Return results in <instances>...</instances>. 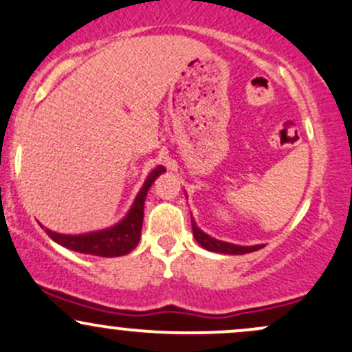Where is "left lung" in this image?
<instances>
[{"instance_id":"8db88e82","label":"left lung","mask_w":352,"mask_h":352,"mask_svg":"<svg viewBox=\"0 0 352 352\" xmlns=\"http://www.w3.org/2000/svg\"><path fill=\"white\" fill-rule=\"evenodd\" d=\"M192 230H194V237L195 241L199 242L204 249L210 250V252H219V254H229V256H241V254H249V252H256V250L262 249L264 244L258 245H237V244H230V242H223L219 241V239H214L212 235H208L204 232L202 229H199V226L195 223L194 217H192Z\"/></svg>"}]
</instances>
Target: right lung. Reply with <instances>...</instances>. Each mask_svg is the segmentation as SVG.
I'll return each mask as SVG.
<instances>
[{
  "mask_svg": "<svg viewBox=\"0 0 352 352\" xmlns=\"http://www.w3.org/2000/svg\"><path fill=\"white\" fill-rule=\"evenodd\" d=\"M165 172V167L158 165L148 173L146 180L142 185L140 192L135 197L132 207L126 212V215L115 226L108 229L94 230V232L85 234H58L53 230L46 229V234L56 242V244L67 247L69 250H75L80 254H88V256L98 257H120L132 252L140 241L142 222H144V206L145 197L148 194V188L155 182L157 177Z\"/></svg>",
  "mask_w": 352,
  "mask_h": 352,
  "instance_id": "add662e5",
  "label": "right lung"
}]
</instances>
